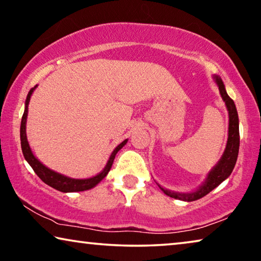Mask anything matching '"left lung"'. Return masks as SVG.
<instances>
[{"mask_svg": "<svg viewBox=\"0 0 261 261\" xmlns=\"http://www.w3.org/2000/svg\"><path fill=\"white\" fill-rule=\"evenodd\" d=\"M214 81L220 89V94L222 96V100L224 101L226 109L229 111V131H227V142L225 150L223 152L221 159L218 163L215 165L212 171L208 173L204 182L202 184L200 187L190 193H177L173 192V190L166 189L158 184L159 188L166 194L167 196L176 198V200L181 201H196L198 198H202L209 194L213 189H215L217 186H220L223 181L226 180L230 176L231 173L233 171V167L236 165V161L238 158V151H239V118L238 113L236 109L234 102L231 100V97L227 95L225 90V86L223 84L222 79L218 75H214Z\"/></svg>", "mask_w": 261, "mask_h": 261, "instance_id": "1", "label": "left lung"}]
</instances>
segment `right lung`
<instances>
[{
	"label": "right lung",
	"mask_w": 261,
	"mask_h": 261,
	"mask_svg": "<svg viewBox=\"0 0 261 261\" xmlns=\"http://www.w3.org/2000/svg\"><path fill=\"white\" fill-rule=\"evenodd\" d=\"M36 88L37 86H35L34 88H31L30 92L28 94L27 100H25V109H24L22 122H20V145H22V152H23L24 158H25L29 165H30L32 169H34L36 174L40 177L41 181H44L45 184L51 186L52 188L59 190V192L74 193V192H84V190L94 188L95 186L100 184L101 181L107 176V174H108L111 166H113L115 155L117 154V152L127 143V139L123 140V142L119 144V145L116 147L113 152H111L106 167L95 176L87 177V179H73V177L66 176L64 174H60V173L52 171V169H49L48 167L45 166V165L41 164L40 161L36 158L35 154L31 151V147L29 145V142L27 138V118H28V111H29L28 107H29V102H30L31 95Z\"/></svg>",
	"instance_id": "right-lung-1"
}]
</instances>
